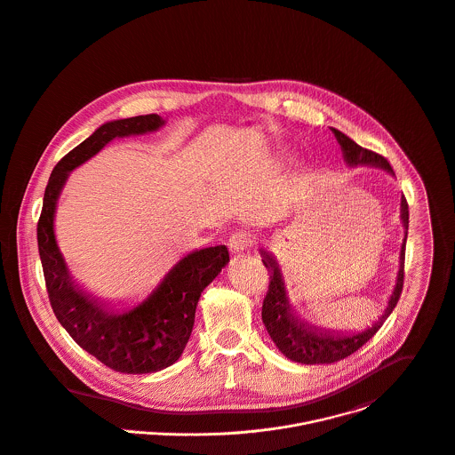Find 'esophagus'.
<instances>
[{
  "mask_svg": "<svg viewBox=\"0 0 455 455\" xmlns=\"http://www.w3.org/2000/svg\"><path fill=\"white\" fill-rule=\"evenodd\" d=\"M253 243H255L253 234H250V232H246V230H237V232H234V234L230 235V239H228V248H230V251H232L234 255H241V253H244L246 250H250V248L253 246Z\"/></svg>",
  "mask_w": 455,
  "mask_h": 455,
  "instance_id": "esophagus-1",
  "label": "esophagus"
}]
</instances>
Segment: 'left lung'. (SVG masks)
Masks as SVG:
<instances>
[{"mask_svg": "<svg viewBox=\"0 0 455 455\" xmlns=\"http://www.w3.org/2000/svg\"><path fill=\"white\" fill-rule=\"evenodd\" d=\"M332 132H334V135L341 146L343 156L350 167L374 165V167H379V169L394 174L387 158H383L381 155H378L374 151L363 149L357 142H354L350 137H347L345 133H341L336 128H332ZM408 218H410L408 202L403 196L401 198V220L406 227V235H404V243L401 246V257H399L401 267L397 273L395 288L390 295L388 306H387L385 313L381 315V318L367 331H363L361 334H354V336H339L336 332H327V331L316 329L315 325L300 322L290 309L284 283H283V277H281L275 260L269 253L262 251V257H264L262 262L269 271V290L266 293L264 306H262V320H264V325H266L274 345L279 348V352L284 357H288L293 363H338V361L347 359L354 352H357L378 332V329L383 325V322L394 311V307L401 297V291H403Z\"/></svg>", "mask_w": 455, "mask_h": 455, "instance_id": "left-lung-1", "label": "left lung"}]
</instances>
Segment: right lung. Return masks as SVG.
<instances>
[{
  "label": "right lung",
  "mask_w": 455,
  "mask_h": 455,
  "mask_svg": "<svg viewBox=\"0 0 455 455\" xmlns=\"http://www.w3.org/2000/svg\"><path fill=\"white\" fill-rule=\"evenodd\" d=\"M164 124L158 114L101 124L54 167L36 225L38 253L56 318L83 350L126 374L155 372L181 357L191 336L200 293L228 264V250L214 246L186 255L142 304L124 313H112L72 281L56 244L54 212L63 184L76 167L116 137L155 132Z\"/></svg>",
  "instance_id": "1"
}]
</instances>
